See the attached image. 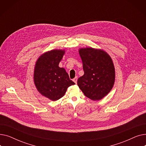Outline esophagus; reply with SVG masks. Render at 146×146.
Returning a JSON list of instances; mask_svg holds the SVG:
<instances>
[{
    "instance_id": "34e87169",
    "label": "esophagus",
    "mask_w": 146,
    "mask_h": 146,
    "mask_svg": "<svg viewBox=\"0 0 146 146\" xmlns=\"http://www.w3.org/2000/svg\"><path fill=\"white\" fill-rule=\"evenodd\" d=\"M73 81L75 83H77V81H78V77H77V76H76V77L73 79Z\"/></svg>"
}]
</instances>
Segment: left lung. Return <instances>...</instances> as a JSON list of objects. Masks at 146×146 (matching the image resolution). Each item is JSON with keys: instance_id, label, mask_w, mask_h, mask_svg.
I'll return each mask as SVG.
<instances>
[{"instance_id": "left-lung-1", "label": "left lung", "mask_w": 146, "mask_h": 146, "mask_svg": "<svg viewBox=\"0 0 146 146\" xmlns=\"http://www.w3.org/2000/svg\"><path fill=\"white\" fill-rule=\"evenodd\" d=\"M83 76L78 85L86 97L93 101L102 99L112 89L115 81V69L110 56L102 50L81 48Z\"/></svg>"}]
</instances>
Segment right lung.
Instances as JSON below:
<instances>
[{
  "instance_id": "right-lung-1",
  "label": "right lung",
  "mask_w": 146,
  "mask_h": 146,
  "mask_svg": "<svg viewBox=\"0 0 146 146\" xmlns=\"http://www.w3.org/2000/svg\"><path fill=\"white\" fill-rule=\"evenodd\" d=\"M64 51L51 50L43 54L36 62L34 83L40 92L51 101H57L65 94L67 89L74 83L65 69L58 66Z\"/></svg>"
}]
</instances>
